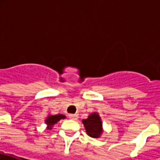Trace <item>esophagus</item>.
Segmentation results:
<instances>
[{"label": "esophagus", "instance_id": "1", "mask_svg": "<svg viewBox=\"0 0 160 160\" xmlns=\"http://www.w3.org/2000/svg\"><path fill=\"white\" fill-rule=\"evenodd\" d=\"M69 117H70V119H77V118H78V114H70V115H69Z\"/></svg>", "mask_w": 160, "mask_h": 160}]
</instances>
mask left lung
Listing matches in <instances>:
<instances>
[{"instance_id": "1", "label": "left lung", "mask_w": 160, "mask_h": 160, "mask_svg": "<svg viewBox=\"0 0 160 160\" xmlns=\"http://www.w3.org/2000/svg\"><path fill=\"white\" fill-rule=\"evenodd\" d=\"M82 123L87 134L92 138H100L104 132L102 120L98 112H93L89 114L87 119H82Z\"/></svg>"}]
</instances>
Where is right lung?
Here are the masks:
<instances>
[{"instance_id":"right-lung-1","label":"right lung","mask_w":160,"mask_h":160,"mask_svg":"<svg viewBox=\"0 0 160 160\" xmlns=\"http://www.w3.org/2000/svg\"><path fill=\"white\" fill-rule=\"evenodd\" d=\"M65 114H48V116L46 117V119H45V123L47 125V129H52V127L55 125L56 123L60 121V119H65Z\"/></svg>"}]
</instances>
